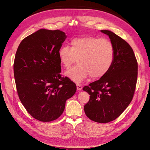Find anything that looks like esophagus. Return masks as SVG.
Instances as JSON below:
<instances>
[{"label": "esophagus", "instance_id": "obj_1", "mask_svg": "<svg viewBox=\"0 0 150 150\" xmlns=\"http://www.w3.org/2000/svg\"><path fill=\"white\" fill-rule=\"evenodd\" d=\"M76 86H77V89H78V91H81V89H83L82 85L80 84H76Z\"/></svg>", "mask_w": 150, "mask_h": 150}]
</instances>
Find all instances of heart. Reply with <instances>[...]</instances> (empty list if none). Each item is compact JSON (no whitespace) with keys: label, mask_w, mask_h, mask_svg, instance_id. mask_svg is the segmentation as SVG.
<instances>
[{"label":"heart","mask_w":150,"mask_h":150,"mask_svg":"<svg viewBox=\"0 0 150 150\" xmlns=\"http://www.w3.org/2000/svg\"><path fill=\"white\" fill-rule=\"evenodd\" d=\"M71 45V47L62 46L58 56L66 69L78 61L79 64L66 72L72 81L79 83L89 76L93 79L101 78L110 70L115 59V48L109 39L85 36L72 39Z\"/></svg>","instance_id":"heart-1"}]
</instances>
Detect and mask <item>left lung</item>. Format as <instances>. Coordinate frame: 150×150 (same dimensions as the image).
I'll return each instance as SVG.
<instances>
[{
  "label": "left lung",
  "mask_w": 150,
  "mask_h": 150,
  "mask_svg": "<svg viewBox=\"0 0 150 150\" xmlns=\"http://www.w3.org/2000/svg\"><path fill=\"white\" fill-rule=\"evenodd\" d=\"M115 48V59L108 73L83 88L90 95L84 107L86 115L106 123L119 117L132 101L138 77V63L129 44L112 32L101 30Z\"/></svg>",
  "instance_id": "1"
}]
</instances>
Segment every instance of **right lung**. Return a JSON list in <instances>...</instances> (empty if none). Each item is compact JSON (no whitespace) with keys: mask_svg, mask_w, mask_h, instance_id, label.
Segmentation results:
<instances>
[{"mask_svg":"<svg viewBox=\"0 0 150 150\" xmlns=\"http://www.w3.org/2000/svg\"><path fill=\"white\" fill-rule=\"evenodd\" d=\"M66 38L61 30L41 29L24 38L17 50L13 74L18 96L40 121L57 119L76 91V84L60 74L58 51Z\"/></svg>","mask_w":150,"mask_h":150,"instance_id":"obj_1","label":"right lung"}]
</instances>
